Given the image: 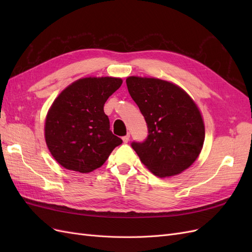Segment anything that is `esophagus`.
<instances>
[{
    "label": "esophagus",
    "instance_id": "esophagus-1",
    "mask_svg": "<svg viewBox=\"0 0 252 252\" xmlns=\"http://www.w3.org/2000/svg\"><path fill=\"white\" fill-rule=\"evenodd\" d=\"M129 138H130V134L127 133L126 135H124V136H123V138H122V140H123V142H124V143H128Z\"/></svg>",
    "mask_w": 252,
    "mask_h": 252
}]
</instances>
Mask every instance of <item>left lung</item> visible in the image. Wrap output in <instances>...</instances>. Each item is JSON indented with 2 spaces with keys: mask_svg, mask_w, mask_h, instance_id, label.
<instances>
[{
  "mask_svg": "<svg viewBox=\"0 0 252 252\" xmlns=\"http://www.w3.org/2000/svg\"><path fill=\"white\" fill-rule=\"evenodd\" d=\"M129 94L146 121L148 135L131 147L159 178L187 169L199 157L205 139L203 119L184 90L158 79L129 77Z\"/></svg>",
  "mask_w": 252,
  "mask_h": 252,
  "instance_id": "obj_1",
  "label": "left lung"
}]
</instances>
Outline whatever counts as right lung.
<instances>
[{
	"instance_id": "add662e5",
	"label": "right lung",
	"mask_w": 252,
	"mask_h": 252,
	"mask_svg": "<svg viewBox=\"0 0 252 252\" xmlns=\"http://www.w3.org/2000/svg\"><path fill=\"white\" fill-rule=\"evenodd\" d=\"M123 81L84 78L63 90L45 123V140L64 168L87 173L101 167L122 141L110 130L104 104Z\"/></svg>"
}]
</instances>
